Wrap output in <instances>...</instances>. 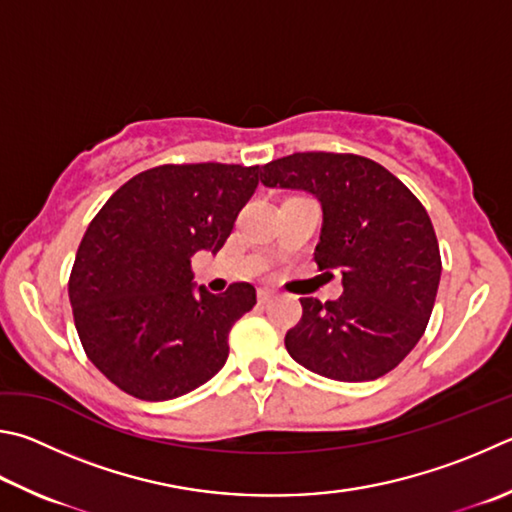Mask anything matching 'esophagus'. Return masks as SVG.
<instances>
[{"mask_svg": "<svg viewBox=\"0 0 512 512\" xmlns=\"http://www.w3.org/2000/svg\"><path fill=\"white\" fill-rule=\"evenodd\" d=\"M275 297V291H271V288H259L257 291V300L259 304H268Z\"/></svg>", "mask_w": 512, "mask_h": 512, "instance_id": "34e87169", "label": "esophagus"}]
</instances>
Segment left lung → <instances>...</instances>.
<instances>
[{
    "label": "left lung",
    "instance_id": "8db88e82",
    "mask_svg": "<svg viewBox=\"0 0 512 512\" xmlns=\"http://www.w3.org/2000/svg\"><path fill=\"white\" fill-rule=\"evenodd\" d=\"M259 179L320 201L313 257L320 271L342 275L338 300L302 297L286 351L342 383L385 376L421 340L439 291V241L421 201L383 165L356 154L297 152L266 163Z\"/></svg>",
    "mask_w": 512,
    "mask_h": 512
}]
</instances>
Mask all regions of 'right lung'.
Returning a JSON list of instances; mask_svg holds the SVG:
<instances>
[{
  "mask_svg": "<svg viewBox=\"0 0 512 512\" xmlns=\"http://www.w3.org/2000/svg\"><path fill=\"white\" fill-rule=\"evenodd\" d=\"M259 165H161L111 194L80 241L69 300L82 347L111 383L170 401L217 374L255 286L212 295L190 262L217 255L253 197Z\"/></svg>",
  "mask_w": 512,
  "mask_h": 512,
  "instance_id": "obj_1",
  "label": "right lung"
}]
</instances>
